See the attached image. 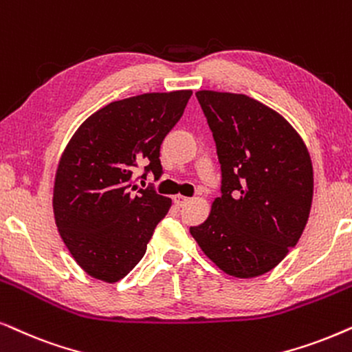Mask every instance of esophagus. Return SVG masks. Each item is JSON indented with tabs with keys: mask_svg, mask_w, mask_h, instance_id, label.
<instances>
[{
	"mask_svg": "<svg viewBox=\"0 0 352 352\" xmlns=\"http://www.w3.org/2000/svg\"><path fill=\"white\" fill-rule=\"evenodd\" d=\"M188 201H190V198H186V196H182V195L173 196V203H175V206H179V208L185 206L186 203H188Z\"/></svg>",
	"mask_w": 352,
	"mask_h": 352,
	"instance_id": "34e87169",
	"label": "esophagus"
}]
</instances>
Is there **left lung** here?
Segmentation results:
<instances>
[{
  "label": "left lung",
  "instance_id": "1",
  "mask_svg": "<svg viewBox=\"0 0 352 352\" xmlns=\"http://www.w3.org/2000/svg\"><path fill=\"white\" fill-rule=\"evenodd\" d=\"M196 98L217 146L222 196L190 233L225 274L259 277L302 235L314 195L311 156L293 125L254 98L212 90Z\"/></svg>",
  "mask_w": 352,
  "mask_h": 352
}]
</instances>
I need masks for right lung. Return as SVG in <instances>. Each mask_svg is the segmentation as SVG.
<instances>
[{
  "label": "right lung",
  "mask_w": 352,
  "mask_h": 352,
  "mask_svg": "<svg viewBox=\"0 0 352 352\" xmlns=\"http://www.w3.org/2000/svg\"><path fill=\"white\" fill-rule=\"evenodd\" d=\"M191 95L179 90L112 101L83 122L60 154L53 190L56 227L90 277L106 283L124 278L170 209V198L135 191L133 173L144 166L154 179L161 177V143Z\"/></svg>",
  "instance_id": "1"
}]
</instances>
